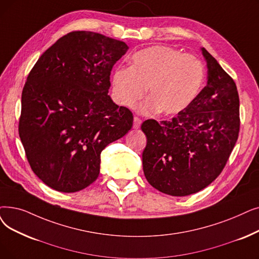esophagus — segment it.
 I'll return each mask as SVG.
<instances>
[{"instance_id": "obj_1", "label": "esophagus", "mask_w": 259, "mask_h": 259, "mask_svg": "<svg viewBox=\"0 0 259 259\" xmlns=\"http://www.w3.org/2000/svg\"><path fill=\"white\" fill-rule=\"evenodd\" d=\"M141 125H142V119L137 117V116L134 117L133 118V128L134 129H139L141 127Z\"/></svg>"}]
</instances>
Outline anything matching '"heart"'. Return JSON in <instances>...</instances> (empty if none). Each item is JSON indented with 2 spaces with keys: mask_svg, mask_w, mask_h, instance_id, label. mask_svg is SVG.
I'll return each mask as SVG.
<instances>
[{
  "mask_svg": "<svg viewBox=\"0 0 259 259\" xmlns=\"http://www.w3.org/2000/svg\"><path fill=\"white\" fill-rule=\"evenodd\" d=\"M203 80L204 67L197 57L157 46L134 54L131 67H120L113 73L112 85L117 102L129 108L149 87L150 98L140 106L141 113L172 115L193 103Z\"/></svg>",
  "mask_w": 259,
  "mask_h": 259,
  "instance_id": "heart-1",
  "label": "heart"
}]
</instances>
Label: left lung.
Wrapping results in <instances>:
<instances>
[{
  "label": "left lung",
  "instance_id": "obj_1",
  "mask_svg": "<svg viewBox=\"0 0 259 259\" xmlns=\"http://www.w3.org/2000/svg\"><path fill=\"white\" fill-rule=\"evenodd\" d=\"M207 83L171 120L147 119L143 170L160 192L184 197L208 186L222 171L239 133V96L232 77L204 49Z\"/></svg>",
  "mask_w": 259,
  "mask_h": 259
}]
</instances>
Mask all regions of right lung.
<instances>
[{"instance_id":"1","label":"right lung","mask_w":259,"mask_h":259,"mask_svg":"<svg viewBox=\"0 0 259 259\" xmlns=\"http://www.w3.org/2000/svg\"><path fill=\"white\" fill-rule=\"evenodd\" d=\"M122 41L72 31L44 52L22 91L19 136L32 171L51 188L75 193L97 179L100 153L132 128L133 115L109 93Z\"/></svg>"}]
</instances>
